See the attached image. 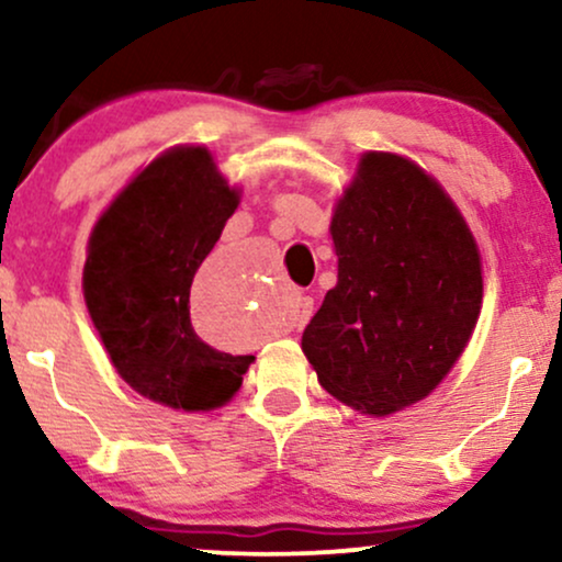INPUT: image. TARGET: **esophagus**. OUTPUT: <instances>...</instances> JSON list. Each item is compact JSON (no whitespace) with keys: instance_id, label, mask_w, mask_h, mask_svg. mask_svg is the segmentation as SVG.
Returning <instances> with one entry per match:
<instances>
[{"instance_id":"esophagus-1","label":"esophagus","mask_w":562,"mask_h":562,"mask_svg":"<svg viewBox=\"0 0 562 562\" xmlns=\"http://www.w3.org/2000/svg\"><path fill=\"white\" fill-rule=\"evenodd\" d=\"M311 314H314V297L297 295L295 314H293V326H303L311 318Z\"/></svg>"}]
</instances>
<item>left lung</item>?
I'll return each instance as SVG.
<instances>
[{
    "label": "left lung",
    "instance_id": "8db88e82",
    "mask_svg": "<svg viewBox=\"0 0 562 562\" xmlns=\"http://www.w3.org/2000/svg\"><path fill=\"white\" fill-rule=\"evenodd\" d=\"M337 285L303 331L318 383L363 415L420 402L470 342L480 254L446 191L400 155L368 153L331 217Z\"/></svg>",
    "mask_w": 562,
    "mask_h": 562
}]
</instances>
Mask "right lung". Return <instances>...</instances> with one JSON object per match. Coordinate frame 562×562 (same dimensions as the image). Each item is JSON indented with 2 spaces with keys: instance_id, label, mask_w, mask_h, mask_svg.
I'll return each mask as SVG.
<instances>
[{
  "instance_id": "obj_1",
  "label": "right lung",
  "mask_w": 562,
  "mask_h": 562,
  "mask_svg": "<svg viewBox=\"0 0 562 562\" xmlns=\"http://www.w3.org/2000/svg\"><path fill=\"white\" fill-rule=\"evenodd\" d=\"M238 191L204 147L160 155L103 212L82 272L85 303L111 363L134 392L173 409H212L238 392L254 355L210 347L189 293Z\"/></svg>"
}]
</instances>
